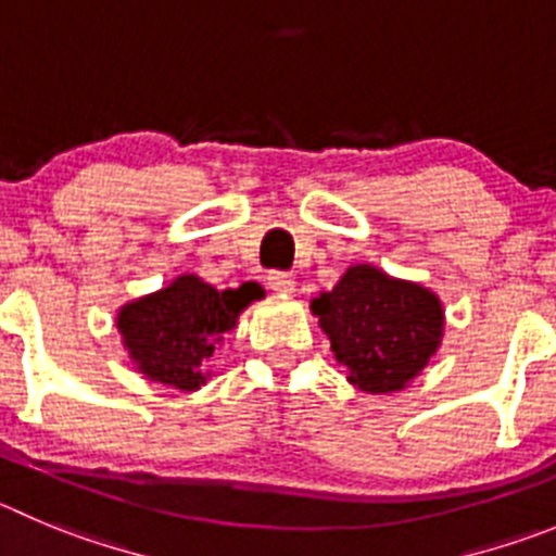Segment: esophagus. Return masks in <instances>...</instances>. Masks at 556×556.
<instances>
[{
  "instance_id": "1",
  "label": "esophagus",
  "mask_w": 556,
  "mask_h": 556,
  "mask_svg": "<svg viewBox=\"0 0 556 556\" xmlns=\"http://www.w3.org/2000/svg\"><path fill=\"white\" fill-rule=\"evenodd\" d=\"M266 285L271 290H277V293H293V290H295L293 277H290V274H285V271H271V274H268Z\"/></svg>"
}]
</instances>
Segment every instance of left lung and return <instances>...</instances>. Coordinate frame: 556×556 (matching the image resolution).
<instances>
[{"mask_svg":"<svg viewBox=\"0 0 556 556\" xmlns=\"http://www.w3.org/2000/svg\"><path fill=\"white\" fill-rule=\"evenodd\" d=\"M313 313L349 381L370 395L406 387L442 342L444 309L435 293L372 266H351L315 299Z\"/></svg>","mask_w":556,"mask_h":556,"instance_id":"1","label":"left lung"}]
</instances>
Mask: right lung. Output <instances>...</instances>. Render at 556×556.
I'll use <instances>...</instances> for the list:
<instances>
[{"instance_id": "add662e5", "label": "right lung", "mask_w": 556, "mask_h": 556, "mask_svg": "<svg viewBox=\"0 0 556 556\" xmlns=\"http://www.w3.org/2000/svg\"><path fill=\"white\" fill-rule=\"evenodd\" d=\"M261 295L257 282L216 290L194 274H184L169 288L126 304L117 315V329L144 378L194 392L205 383V362L216 342Z\"/></svg>"}]
</instances>
